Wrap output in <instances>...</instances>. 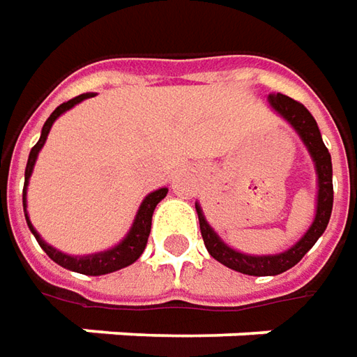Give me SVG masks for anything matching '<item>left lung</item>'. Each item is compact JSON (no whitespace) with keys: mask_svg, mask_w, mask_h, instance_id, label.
I'll use <instances>...</instances> for the list:
<instances>
[{"mask_svg":"<svg viewBox=\"0 0 357 357\" xmlns=\"http://www.w3.org/2000/svg\"><path fill=\"white\" fill-rule=\"evenodd\" d=\"M268 105L278 116L287 120L292 126V130L298 134V138L312 158L314 169H316V190H318L316 191V213H314L312 225L306 229V233L287 251L277 252V255H247V252H241L229 247L227 243L217 235L215 229L207 223L199 203H195L203 243H205L209 255L229 268L243 273V275H251V277H275L298 263L302 257L312 249L314 243L322 237V233L328 227L330 215H332V203H334L332 158L322 142L320 130H318V124L312 114L301 102H296L287 94H271Z\"/></svg>","mask_w":357,"mask_h":357,"instance_id":"1","label":"left lung"}]
</instances>
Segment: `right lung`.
Returning a JSON list of instances; mask_svg holds the SVG:
<instances>
[{
	"label": "right lung",
	"instance_id": "obj_1",
	"mask_svg": "<svg viewBox=\"0 0 357 357\" xmlns=\"http://www.w3.org/2000/svg\"><path fill=\"white\" fill-rule=\"evenodd\" d=\"M94 96L93 93H84L80 96H75L70 98L68 102H63L61 106H56L53 110V114L47 118V122L43 124V130H41V138L35 144L29 152V160H27V167H25V185H23V211H25V221L31 229V233L35 235L37 243L41 245L43 249L56 264H61L63 268H68V271H75V273H80V275H89V277H100V275H108V273H114V271H120L124 266H128L134 261L140 259V255L146 249V243H148V237H150V229H152V215H154V209L158 203L162 202L166 197L167 188H160V190L152 191L144 197V202L140 203L138 211H136V217H134V223L132 227L126 233V237L120 241L118 245L106 249V251L93 252V255H67V252L59 251L53 245H49L47 241H43V237L37 233V229L33 227L31 221H29V215H27V185H29V178L33 174V167H35V162H37V155L41 152V148L47 142V136L51 132V126L55 124V120L61 114H65L67 110H70L73 106H77L82 100Z\"/></svg>",
	"mask_w": 357,
	"mask_h": 357
}]
</instances>
